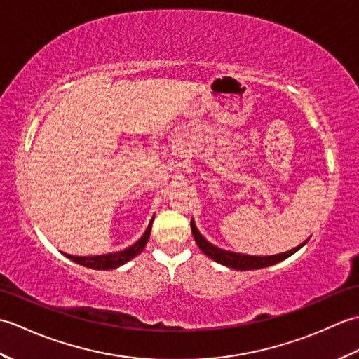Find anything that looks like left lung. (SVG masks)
<instances>
[{
  "label": "left lung",
  "mask_w": 359,
  "mask_h": 359,
  "mask_svg": "<svg viewBox=\"0 0 359 359\" xmlns=\"http://www.w3.org/2000/svg\"><path fill=\"white\" fill-rule=\"evenodd\" d=\"M191 231H193L197 247L201 248L203 255L211 257L212 261H216L225 266H230V269H236V270H257V269H265V266H270L273 264H278L280 261H284V259H287L288 256L296 253V251L307 242L306 241L304 243H301L299 247L290 250V251H287V253L273 255V256H248V255L231 253V251H225V250H220V248L215 247L207 239H203V236L199 233V230H197L193 220H191Z\"/></svg>",
  "instance_id": "8db88e82"
}]
</instances>
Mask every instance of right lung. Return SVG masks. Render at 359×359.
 Listing matches in <instances>:
<instances>
[{
	"mask_svg": "<svg viewBox=\"0 0 359 359\" xmlns=\"http://www.w3.org/2000/svg\"><path fill=\"white\" fill-rule=\"evenodd\" d=\"M152 220L154 217L151 219V222L147 228V231L143 233L142 238L137 241L135 243H133L131 247L123 250V251H118V253H111V255H103V256H71V255H65L66 257H69L71 261L77 262L83 266H88V269H94V270H112V269H117V266L126 264L129 259L135 257L139 253H142V250L147 245V242L149 239V234H151V226H152Z\"/></svg>",
	"mask_w": 359,
	"mask_h": 359,
	"instance_id": "add662e5",
	"label": "right lung"
}]
</instances>
